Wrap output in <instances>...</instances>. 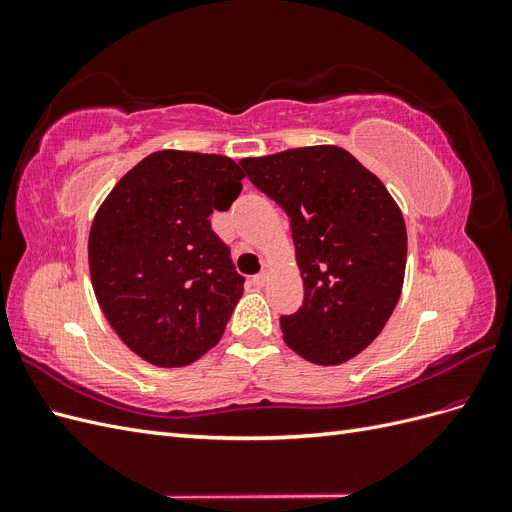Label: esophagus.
<instances>
[{
    "label": "esophagus",
    "instance_id": "1",
    "mask_svg": "<svg viewBox=\"0 0 512 512\" xmlns=\"http://www.w3.org/2000/svg\"><path fill=\"white\" fill-rule=\"evenodd\" d=\"M252 282H254V286H258V288H260V286H265V284L269 282V273L262 271V273L254 275V280H252Z\"/></svg>",
    "mask_w": 512,
    "mask_h": 512
}]
</instances>
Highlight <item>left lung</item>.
<instances>
[{
  "mask_svg": "<svg viewBox=\"0 0 512 512\" xmlns=\"http://www.w3.org/2000/svg\"><path fill=\"white\" fill-rule=\"evenodd\" d=\"M290 218L303 305L280 318L286 344L318 365L363 352L384 329L406 273L404 215L342 147H299L239 162Z\"/></svg>",
  "mask_w": 512,
  "mask_h": 512,
  "instance_id": "obj_1",
  "label": "left lung"
}]
</instances>
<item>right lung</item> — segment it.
<instances>
[{"label": "right lung", "instance_id": "1", "mask_svg": "<svg viewBox=\"0 0 512 512\" xmlns=\"http://www.w3.org/2000/svg\"><path fill=\"white\" fill-rule=\"evenodd\" d=\"M243 177L226 156L164 149L123 175L96 213V299L123 344L151 365H188L220 342L245 277L209 215L232 205Z\"/></svg>", "mask_w": 512, "mask_h": 512}]
</instances>
